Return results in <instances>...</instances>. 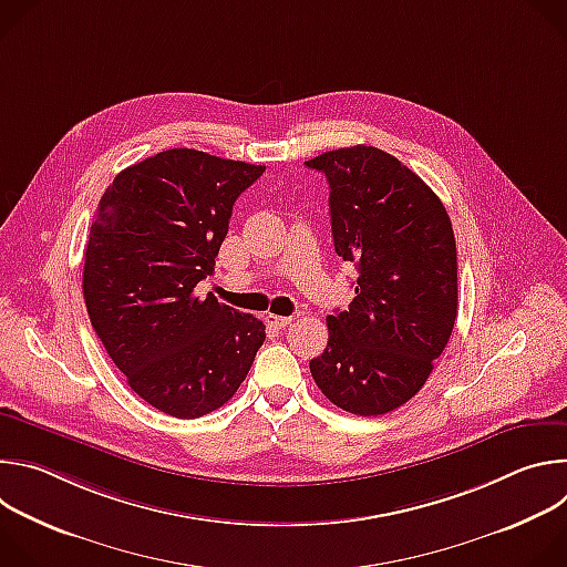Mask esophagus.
Segmentation results:
<instances>
[{"label":"esophagus","instance_id":"34e87169","mask_svg":"<svg viewBox=\"0 0 567 567\" xmlns=\"http://www.w3.org/2000/svg\"><path fill=\"white\" fill-rule=\"evenodd\" d=\"M291 320H293V316H278V313H269V316H267V322H269L271 328H276V330L289 328Z\"/></svg>","mask_w":567,"mask_h":567}]
</instances>
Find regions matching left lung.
<instances>
[{"mask_svg":"<svg viewBox=\"0 0 567 567\" xmlns=\"http://www.w3.org/2000/svg\"><path fill=\"white\" fill-rule=\"evenodd\" d=\"M330 182L337 256L359 278L346 311L328 316L311 377L334 406L385 415L415 396L457 318V254L440 197L399 158L354 145L305 161Z\"/></svg>","mask_w":567,"mask_h":567,"instance_id":"1","label":"left lung"}]
</instances>
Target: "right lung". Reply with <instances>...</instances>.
Wrapping results in <instances>:
<instances>
[{
	"label": "right lung",
	"mask_w": 567,
	"mask_h": 567,
	"mask_svg": "<svg viewBox=\"0 0 567 567\" xmlns=\"http://www.w3.org/2000/svg\"><path fill=\"white\" fill-rule=\"evenodd\" d=\"M265 166L175 147L118 173L101 197L85 251L92 328L152 409L197 420L247 379L265 322L199 298L235 199Z\"/></svg>",
	"instance_id": "obj_1"
}]
</instances>
